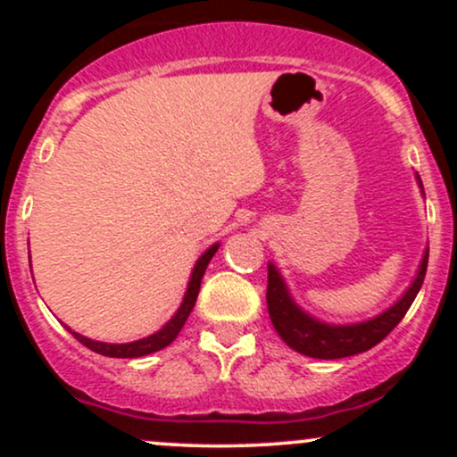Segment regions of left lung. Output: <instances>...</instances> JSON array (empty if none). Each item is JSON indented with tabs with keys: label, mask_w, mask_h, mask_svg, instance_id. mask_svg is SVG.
<instances>
[{
	"label": "left lung",
	"mask_w": 457,
	"mask_h": 457,
	"mask_svg": "<svg viewBox=\"0 0 457 457\" xmlns=\"http://www.w3.org/2000/svg\"><path fill=\"white\" fill-rule=\"evenodd\" d=\"M419 188H423L421 178L417 176ZM428 255L429 246L423 253L421 264H419L417 275L408 290L397 298L389 309L378 313V316L363 320L354 324H328L322 320L313 318L305 309L296 305L292 298L287 283L275 264H269V287H266V305H269V316L272 327H275L279 337L296 353L312 356V359H344L365 350L374 348L380 344L393 328L400 324V320L406 316L411 309L414 296L421 290L423 279L428 270Z\"/></svg>",
	"instance_id": "8db88e82"
}]
</instances>
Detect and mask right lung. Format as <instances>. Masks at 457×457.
Returning a JSON list of instances; mask_svg holds the SVG:
<instances>
[{"instance_id": "1", "label": "right lung", "mask_w": 457, "mask_h": 457, "mask_svg": "<svg viewBox=\"0 0 457 457\" xmlns=\"http://www.w3.org/2000/svg\"><path fill=\"white\" fill-rule=\"evenodd\" d=\"M219 246H221V245L214 243V245L208 246V249L204 251L202 255H199L195 266H193L191 277H188V286H187L185 298H182L178 312L174 313V316H171V320L165 324V327L156 330V333L148 335V337L137 339V342H129V344H104V342H96V339L86 337V335H81V333H75V330L68 328V327L66 328L71 330V333L75 335V339H79V342L86 345V348H90V350H94V353H98L103 356H113V359H137V356L159 353V350L165 348V345H170L171 342H174V339L178 337V333H180L182 327H185L188 313H191L193 307H195L204 272H206L208 264H211L212 255L217 253Z\"/></svg>"}]
</instances>
